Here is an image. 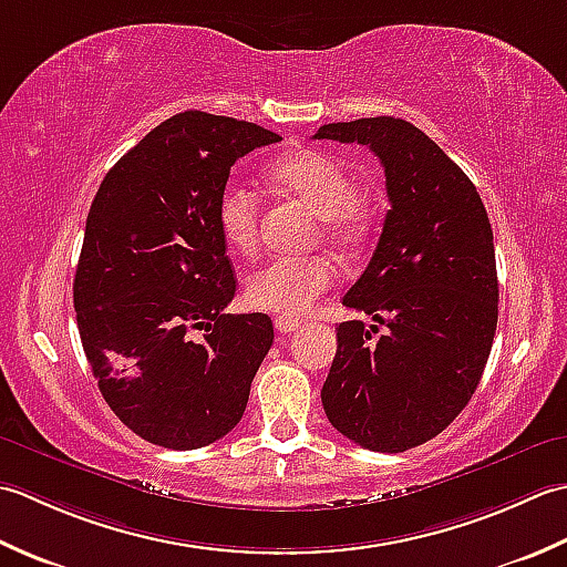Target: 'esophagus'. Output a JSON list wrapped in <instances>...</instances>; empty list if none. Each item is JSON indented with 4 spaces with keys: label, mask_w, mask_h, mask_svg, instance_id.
Returning <instances> with one entry per match:
<instances>
[{
    "label": "esophagus",
    "mask_w": 567,
    "mask_h": 567,
    "mask_svg": "<svg viewBox=\"0 0 567 567\" xmlns=\"http://www.w3.org/2000/svg\"><path fill=\"white\" fill-rule=\"evenodd\" d=\"M274 328L279 330L281 334H291L300 328V320L298 318H286V316H279L274 320Z\"/></svg>",
    "instance_id": "esophagus-1"
}]
</instances>
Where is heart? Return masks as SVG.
Segmentation results:
<instances>
[{
  "label": "heart",
  "mask_w": 567,
  "mask_h": 567,
  "mask_svg": "<svg viewBox=\"0 0 567 567\" xmlns=\"http://www.w3.org/2000/svg\"><path fill=\"white\" fill-rule=\"evenodd\" d=\"M269 178L281 190L291 193L310 213L320 217L326 239L338 247L360 245L369 217L354 200V178L340 161L316 152L296 148L271 161ZM217 229L225 245L237 254H251L259 239V200L245 186H227L215 207ZM334 271L326 259H271L249 276V306L281 316H303L332 286Z\"/></svg>",
  "instance_id": "1"
}]
</instances>
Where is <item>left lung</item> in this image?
I'll return each mask as SVG.
<instances>
[{"mask_svg":"<svg viewBox=\"0 0 567 567\" xmlns=\"http://www.w3.org/2000/svg\"><path fill=\"white\" fill-rule=\"evenodd\" d=\"M313 138L379 156L391 210L364 274L342 306L320 399L328 421L377 453L423 445L453 423L489 360L499 284L487 210L472 181L419 126L396 117L322 124Z\"/></svg>","mask_w":567,"mask_h":567,"instance_id":"8db88e82","label":"left lung"}]
</instances>
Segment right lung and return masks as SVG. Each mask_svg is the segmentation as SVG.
I'll list each match as a JSON object with an SVG mask.
<instances>
[{"label": "right lung", "instance_id": "right-lung-1", "mask_svg": "<svg viewBox=\"0 0 567 567\" xmlns=\"http://www.w3.org/2000/svg\"><path fill=\"white\" fill-rule=\"evenodd\" d=\"M276 142L251 122L173 114L90 205L73 281L80 340L107 406L148 443L210 445L247 409L274 328L264 313H225L237 281L215 207L235 161Z\"/></svg>", "mask_w": 567, "mask_h": 567}]
</instances>
